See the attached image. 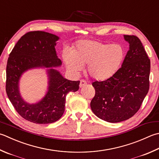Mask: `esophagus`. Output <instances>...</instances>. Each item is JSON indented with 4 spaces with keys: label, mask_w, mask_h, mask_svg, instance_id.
Segmentation results:
<instances>
[{
    "label": "esophagus",
    "mask_w": 159,
    "mask_h": 159,
    "mask_svg": "<svg viewBox=\"0 0 159 159\" xmlns=\"http://www.w3.org/2000/svg\"><path fill=\"white\" fill-rule=\"evenodd\" d=\"M86 85H87V83L85 81V80H80V84H79V87H80V88H83V87L85 86Z\"/></svg>",
    "instance_id": "obj_1"
}]
</instances>
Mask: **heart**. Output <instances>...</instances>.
I'll return each instance as SVG.
<instances>
[{
	"mask_svg": "<svg viewBox=\"0 0 159 159\" xmlns=\"http://www.w3.org/2000/svg\"><path fill=\"white\" fill-rule=\"evenodd\" d=\"M125 56V48L120 44L82 40L77 42L71 52H64L63 59L71 72H79L88 65L87 73L90 78L105 81L116 74Z\"/></svg>",
	"mask_w": 159,
	"mask_h": 159,
	"instance_id": "b5f03b06",
	"label": "heart"
}]
</instances>
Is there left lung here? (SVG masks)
I'll use <instances>...</instances> for the list:
<instances>
[{
  "label": "left lung",
  "instance_id": "obj_1",
  "mask_svg": "<svg viewBox=\"0 0 159 159\" xmlns=\"http://www.w3.org/2000/svg\"><path fill=\"white\" fill-rule=\"evenodd\" d=\"M129 48L114 76L92 85L95 96L90 107L96 116L110 123L129 119L141 107L150 88V60L140 39L124 35Z\"/></svg>",
  "mask_w": 159,
  "mask_h": 159
}]
</instances>
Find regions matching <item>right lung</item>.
Returning <instances> with one entry per match:
<instances>
[{
  "label": "right lung",
  "mask_w": 159,
  "mask_h": 159,
  "mask_svg": "<svg viewBox=\"0 0 159 159\" xmlns=\"http://www.w3.org/2000/svg\"><path fill=\"white\" fill-rule=\"evenodd\" d=\"M59 37L42 31L27 32L17 42L7 60L6 92L15 110L27 120L36 124L56 122L65 111V98L79 89L80 81L67 80L55 68L62 65L55 46ZM46 68L48 88L41 100L31 104L21 98L19 81L25 71Z\"/></svg>",
  "instance_id": "obj_1"
}]
</instances>
